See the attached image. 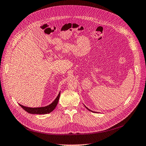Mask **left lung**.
<instances>
[{"label": "left lung", "mask_w": 146, "mask_h": 146, "mask_svg": "<svg viewBox=\"0 0 146 146\" xmlns=\"http://www.w3.org/2000/svg\"><path fill=\"white\" fill-rule=\"evenodd\" d=\"M86 108H87V109H88V110H89V111H91V110H90V109H88V108H87V107H86ZM92 112H93V111H92Z\"/></svg>", "instance_id": "1"}]
</instances>
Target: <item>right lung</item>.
<instances>
[{"mask_svg": "<svg viewBox=\"0 0 146 146\" xmlns=\"http://www.w3.org/2000/svg\"><path fill=\"white\" fill-rule=\"evenodd\" d=\"M60 96V92L58 95V96H57V98L55 99V100L51 104H50L48 106H46V107H40V108H29V107H24V106L21 105L20 104L19 105L25 110V111L30 114H47L52 112L53 110L55 108L58 102Z\"/></svg>", "mask_w": 146, "mask_h": 146, "instance_id": "right-lung-1", "label": "right lung"}]
</instances>
